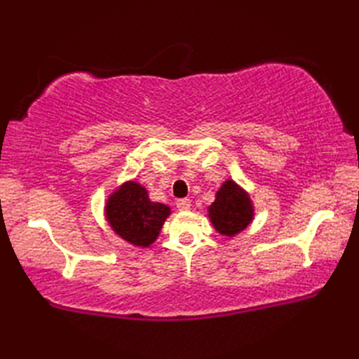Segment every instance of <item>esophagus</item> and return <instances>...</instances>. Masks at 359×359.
<instances>
[{
	"mask_svg": "<svg viewBox=\"0 0 359 359\" xmlns=\"http://www.w3.org/2000/svg\"><path fill=\"white\" fill-rule=\"evenodd\" d=\"M175 205H177V208L180 211H187V210L191 208V201H189V199H179Z\"/></svg>",
	"mask_w": 359,
	"mask_h": 359,
	"instance_id": "obj_1",
	"label": "esophagus"
}]
</instances>
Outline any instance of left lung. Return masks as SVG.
<instances>
[{"label": "left lung", "instance_id": "obj_1", "mask_svg": "<svg viewBox=\"0 0 359 359\" xmlns=\"http://www.w3.org/2000/svg\"><path fill=\"white\" fill-rule=\"evenodd\" d=\"M215 197V202L208 207V217L219 234L233 238L245 230L255 219L253 201L233 179H226Z\"/></svg>", "mask_w": 359, "mask_h": 359}]
</instances>
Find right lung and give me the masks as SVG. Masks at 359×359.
<instances>
[{"mask_svg": "<svg viewBox=\"0 0 359 359\" xmlns=\"http://www.w3.org/2000/svg\"><path fill=\"white\" fill-rule=\"evenodd\" d=\"M170 215L171 208L152 202L148 189L135 180L118 185L104 203V217L112 231L139 248H148L157 241Z\"/></svg>", "mask_w": 359, "mask_h": 359, "instance_id": "obj_1", "label": "right lung"}]
</instances>
